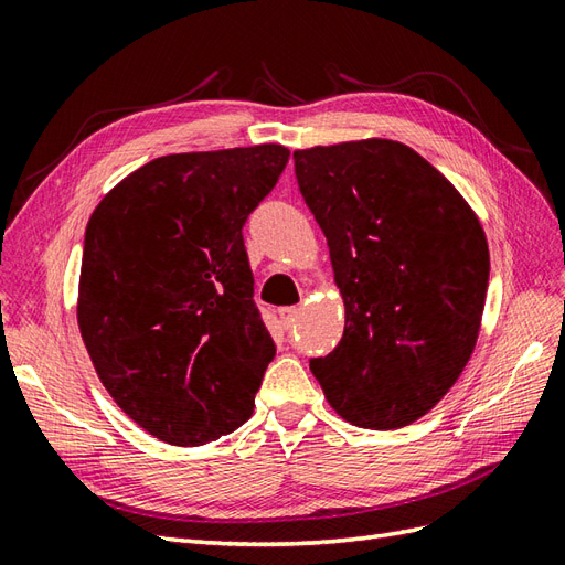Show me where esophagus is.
Wrapping results in <instances>:
<instances>
[{
    "instance_id": "obj_1",
    "label": "esophagus",
    "mask_w": 565,
    "mask_h": 565,
    "mask_svg": "<svg viewBox=\"0 0 565 565\" xmlns=\"http://www.w3.org/2000/svg\"><path fill=\"white\" fill-rule=\"evenodd\" d=\"M279 320L286 329H291L298 320V308L296 306H288V308H279Z\"/></svg>"
}]
</instances>
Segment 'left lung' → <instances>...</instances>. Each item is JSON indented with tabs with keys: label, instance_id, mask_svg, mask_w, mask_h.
I'll return each instance as SVG.
<instances>
[{
	"label": "left lung",
	"instance_id": "left-lung-1",
	"mask_svg": "<svg viewBox=\"0 0 565 565\" xmlns=\"http://www.w3.org/2000/svg\"><path fill=\"white\" fill-rule=\"evenodd\" d=\"M294 162L345 306L339 345L310 370L343 420L406 427L437 406L475 349L484 231L451 181L403 142L296 150Z\"/></svg>",
	"mask_w": 565,
	"mask_h": 565
}]
</instances>
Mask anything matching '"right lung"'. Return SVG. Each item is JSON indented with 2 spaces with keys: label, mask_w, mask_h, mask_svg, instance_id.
<instances>
[{
  "label": "right lung",
  "mask_w": 565,
  "mask_h": 565,
  "mask_svg": "<svg viewBox=\"0 0 565 565\" xmlns=\"http://www.w3.org/2000/svg\"><path fill=\"white\" fill-rule=\"evenodd\" d=\"M288 154L267 142L157 157L85 228V349L117 406L167 444H207L253 415L277 345L253 300L243 226Z\"/></svg>",
  "instance_id": "1"
}]
</instances>
